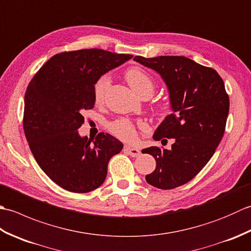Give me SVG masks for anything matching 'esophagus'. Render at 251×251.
<instances>
[{
    "mask_svg": "<svg viewBox=\"0 0 251 251\" xmlns=\"http://www.w3.org/2000/svg\"><path fill=\"white\" fill-rule=\"evenodd\" d=\"M125 151L128 153L129 155L132 156V157H137V156L140 155V150H138V149L129 147V146H126L125 147Z\"/></svg>",
    "mask_w": 251,
    "mask_h": 251,
    "instance_id": "obj_1",
    "label": "esophagus"
}]
</instances>
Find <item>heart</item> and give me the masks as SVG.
Instances as JSON below:
<instances>
[{
  "instance_id": "obj_1",
  "label": "heart",
  "mask_w": 251,
  "mask_h": 251,
  "mask_svg": "<svg viewBox=\"0 0 251 251\" xmlns=\"http://www.w3.org/2000/svg\"><path fill=\"white\" fill-rule=\"evenodd\" d=\"M126 81L135 93L139 96L142 94L152 95L154 90V82L149 74L140 68H130L125 74ZM110 86V78L106 75L100 76L94 85V98L97 103L104 100L105 94ZM109 130L115 137L125 141H132L136 138V127L128 120H117L109 125Z\"/></svg>"
}]
</instances>
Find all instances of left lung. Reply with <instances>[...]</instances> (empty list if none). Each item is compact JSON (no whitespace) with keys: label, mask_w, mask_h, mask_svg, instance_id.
<instances>
[{"label":"left lung","mask_w":251,"mask_h":251,"mask_svg":"<svg viewBox=\"0 0 251 251\" xmlns=\"http://www.w3.org/2000/svg\"><path fill=\"white\" fill-rule=\"evenodd\" d=\"M134 60L162 76L173 110L153 136L154 140L174 138L172 149L142 150L156 161L155 170L146 180L162 190L178 188L205 167L225 134L230 108L225 83L215 69L183 56H136Z\"/></svg>","instance_id":"1"}]
</instances>
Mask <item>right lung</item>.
Here are the masks:
<instances>
[{
	"mask_svg": "<svg viewBox=\"0 0 251 251\" xmlns=\"http://www.w3.org/2000/svg\"><path fill=\"white\" fill-rule=\"evenodd\" d=\"M132 58L98 49L52 56L31 79L25 95L24 130L42 170L56 184L87 193L104 182L110 158L123 143L104 132L78 135L84 111L94 108V85Z\"/></svg>",
	"mask_w": 251,
	"mask_h": 251,
	"instance_id": "add662e5",
	"label": "right lung"
}]
</instances>
